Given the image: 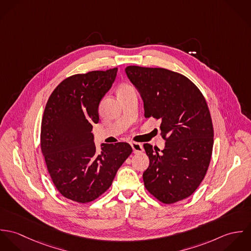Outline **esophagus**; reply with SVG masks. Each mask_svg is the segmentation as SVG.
<instances>
[{"label": "esophagus", "mask_w": 251, "mask_h": 251, "mask_svg": "<svg viewBox=\"0 0 251 251\" xmlns=\"http://www.w3.org/2000/svg\"><path fill=\"white\" fill-rule=\"evenodd\" d=\"M131 147H132V150H133V152L134 153H140L143 151V146L140 143H136V142H133V143L130 144Z\"/></svg>", "instance_id": "34e87169"}]
</instances>
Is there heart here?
I'll list each match as a JSON object with an SVG mask.
<instances>
[{
	"mask_svg": "<svg viewBox=\"0 0 251 251\" xmlns=\"http://www.w3.org/2000/svg\"><path fill=\"white\" fill-rule=\"evenodd\" d=\"M129 89H132V88L129 85H127V84H124V85H122L120 87L119 91H125V90H129Z\"/></svg>",
	"mask_w": 251,
	"mask_h": 251,
	"instance_id": "obj_1",
	"label": "heart"
}]
</instances>
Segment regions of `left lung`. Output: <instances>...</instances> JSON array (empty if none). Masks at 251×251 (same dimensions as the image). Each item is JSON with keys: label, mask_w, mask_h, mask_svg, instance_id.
<instances>
[{"label": "left lung", "mask_w": 251, "mask_h": 251, "mask_svg": "<svg viewBox=\"0 0 251 251\" xmlns=\"http://www.w3.org/2000/svg\"><path fill=\"white\" fill-rule=\"evenodd\" d=\"M126 73L142 97L145 118L160 120V135L166 141L161 152L144 144L150 158L144 185L158 201L174 204L197 189L210 165L214 127L207 101L178 72L129 66Z\"/></svg>", "instance_id": "1"}]
</instances>
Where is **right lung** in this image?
Wrapping results in <instances>:
<instances>
[{
	"mask_svg": "<svg viewBox=\"0 0 251 251\" xmlns=\"http://www.w3.org/2000/svg\"><path fill=\"white\" fill-rule=\"evenodd\" d=\"M118 69L74 74L50 95L41 121L40 148L52 181L66 198L92 202L111 186L118 169L132 152L126 142L102 144L98 152L92 133L99 105Z\"/></svg>",
	"mask_w": 251,
	"mask_h": 251,
	"instance_id": "add662e5",
	"label": "right lung"
}]
</instances>
